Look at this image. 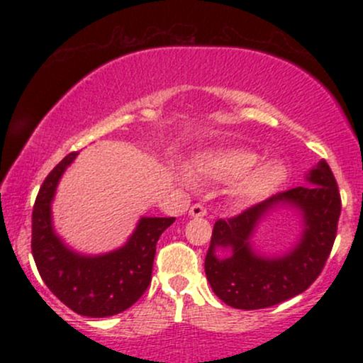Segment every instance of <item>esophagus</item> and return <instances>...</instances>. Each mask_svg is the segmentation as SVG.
<instances>
[{
  "mask_svg": "<svg viewBox=\"0 0 363 363\" xmlns=\"http://www.w3.org/2000/svg\"><path fill=\"white\" fill-rule=\"evenodd\" d=\"M206 213H208L206 208L203 206L201 203H196V205L191 206V210H189V215L191 216H205Z\"/></svg>",
  "mask_w": 363,
  "mask_h": 363,
  "instance_id": "1",
  "label": "esophagus"
}]
</instances>
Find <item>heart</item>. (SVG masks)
<instances>
[{
    "instance_id": "1",
    "label": "heart",
    "mask_w": 363,
    "mask_h": 363,
    "mask_svg": "<svg viewBox=\"0 0 363 363\" xmlns=\"http://www.w3.org/2000/svg\"><path fill=\"white\" fill-rule=\"evenodd\" d=\"M259 155L256 152L244 148L225 150L198 162V167L203 174L216 181H232L237 179L232 186V196L239 203H254L268 198L285 181V165L278 160L266 162L256 165ZM186 181L189 176L184 174Z\"/></svg>"
}]
</instances>
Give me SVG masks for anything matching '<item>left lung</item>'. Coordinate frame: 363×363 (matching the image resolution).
I'll list each match as a JSON object with an SVG mask.
<instances>
[{
  "label": "left lung",
  "instance_id": "left-lung-1",
  "mask_svg": "<svg viewBox=\"0 0 363 363\" xmlns=\"http://www.w3.org/2000/svg\"><path fill=\"white\" fill-rule=\"evenodd\" d=\"M314 186H298L269 196L230 218H218L205 257V272L215 295L235 309L256 311L277 306L306 291L318 280L331 254L338 230L341 196L326 160L309 174ZM278 202L303 210L306 228L301 244L281 258H259L248 247L257 220ZM216 247L230 248L227 258H216Z\"/></svg>",
  "mask_w": 363,
  "mask_h": 363
}]
</instances>
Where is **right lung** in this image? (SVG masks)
I'll return each instance as SVG.
<instances>
[{
  "label": "right lung",
  "instance_id": "obj_1",
  "mask_svg": "<svg viewBox=\"0 0 363 363\" xmlns=\"http://www.w3.org/2000/svg\"><path fill=\"white\" fill-rule=\"evenodd\" d=\"M77 157L68 153L44 179L32 210V256L48 289L77 314L109 318L129 309L152 281L162 232L176 218H141L129 242L118 251L86 257L54 235L51 201L57 181Z\"/></svg>",
  "mask_w": 363,
  "mask_h": 363
}]
</instances>
